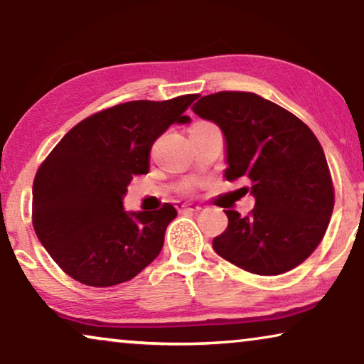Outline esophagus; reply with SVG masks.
I'll return each mask as SVG.
<instances>
[{
	"label": "esophagus",
	"mask_w": 364,
	"mask_h": 364,
	"mask_svg": "<svg viewBox=\"0 0 364 364\" xmlns=\"http://www.w3.org/2000/svg\"><path fill=\"white\" fill-rule=\"evenodd\" d=\"M176 210L178 211L196 213V211L201 210V206L196 205V203H190V201H176Z\"/></svg>",
	"instance_id": "34e87169"
}]
</instances>
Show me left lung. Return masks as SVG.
Listing matches in <instances>:
<instances>
[{
	"label": "left lung",
	"mask_w": 364,
	"mask_h": 364,
	"mask_svg": "<svg viewBox=\"0 0 364 364\" xmlns=\"http://www.w3.org/2000/svg\"><path fill=\"white\" fill-rule=\"evenodd\" d=\"M191 109L220 126L226 139L225 178L248 179L246 191L256 200L248 216L226 210L228 228L213 248L255 274L296 268L321 243L334 206L318 138L293 113L246 91L203 96Z\"/></svg>",
	"instance_id": "1"
}]
</instances>
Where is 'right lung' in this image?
<instances>
[{
	"instance_id": "1",
	"label": "right lung",
	"mask_w": 364,
	"mask_h": 364,
	"mask_svg": "<svg viewBox=\"0 0 364 364\" xmlns=\"http://www.w3.org/2000/svg\"><path fill=\"white\" fill-rule=\"evenodd\" d=\"M198 95L168 101H128L91 114L68 132L41 163L33 183V226L55 263L73 279L108 288L134 278L159 255L176 218L169 203L156 211H124L136 174L149 171L153 143Z\"/></svg>"
}]
</instances>
